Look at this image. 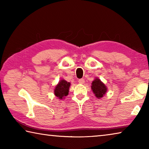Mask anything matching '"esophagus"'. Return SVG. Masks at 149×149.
I'll use <instances>...</instances> for the list:
<instances>
[{
    "mask_svg": "<svg viewBox=\"0 0 149 149\" xmlns=\"http://www.w3.org/2000/svg\"><path fill=\"white\" fill-rule=\"evenodd\" d=\"M78 82H79L80 84H84L85 83V79H80L78 80Z\"/></svg>",
    "mask_w": 149,
    "mask_h": 149,
    "instance_id": "esophagus-1",
    "label": "esophagus"
}]
</instances>
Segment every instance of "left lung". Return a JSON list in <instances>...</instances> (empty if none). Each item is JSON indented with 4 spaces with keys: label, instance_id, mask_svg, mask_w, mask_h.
<instances>
[{
    "label": "left lung",
    "instance_id": "left-lung-1",
    "mask_svg": "<svg viewBox=\"0 0 149 149\" xmlns=\"http://www.w3.org/2000/svg\"><path fill=\"white\" fill-rule=\"evenodd\" d=\"M91 88L97 99H101L107 92V87L98 77L95 78L92 81Z\"/></svg>",
    "mask_w": 149,
    "mask_h": 149
}]
</instances>
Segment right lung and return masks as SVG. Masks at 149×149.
<instances>
[{
  "mask_svg": "<svg viewBox=\"0 0 149 149\" xmlns=\"http://www.w3.org/2000/svg\"><path fill=\"white\" fill-rule=\"evenodd\" d=\"M70 82H68L65 79L59 81L58 84L55 86L54 89V94L56 97L60 100L64 99L65 97L68 95L70 87Z\"/></svg>",
  "mask_w": 149,
  "mask_h": 149,
  "instance_id": "1",
  "label": "right lung"
}]
</instances>
